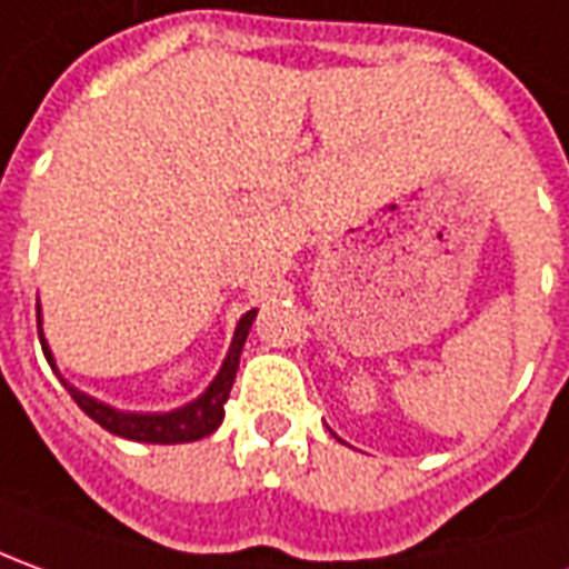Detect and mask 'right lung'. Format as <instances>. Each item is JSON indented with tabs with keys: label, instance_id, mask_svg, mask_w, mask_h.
I'll return each instance as SVG.
<instances>
[{
	"label": "right lung",
	"instance_id": "obj_1",
	"mask_svg": "<svg viewBox=\"0 0 569 569\" xmlns=\"http://www.w3.org/2000/svg\"><path fill=\"white\" fill-rule=\"evenodd\" d=\"M257 319V309H250L241 316V322L234 325V337H232V347L226 352V359H222V366H219L217 378L210 381V387L203 390L201 397L191 399L186 406H179V409L172 411H120L108 406V402H98L96 397H89V393H82L77 390L73 383H68L61 375V383H64V390H68L73 402L80 406L96 425H101L104 430H111L113 437H123V440H136V442H160V446H170V442H194L203 440V437H210L219 425H222V418H226V399L232 393V383H234V371H238V362H241V350H244V340L247 331H250V325ZM37 322H39V343H42V352H46V359H49V366L58 371L54 366V356L52 347H49V340L42 335V309L37 307Z\"/></svg>",
	"mask_w": 569,
	"mask_h": 569
}]
</instances>
